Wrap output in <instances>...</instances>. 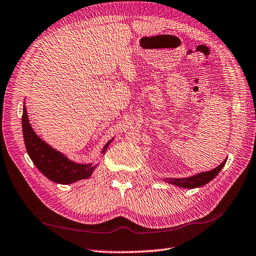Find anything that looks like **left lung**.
<instances>
[{
	"label": "left lung",
	"mask_w": 256,
	"mask_h": 256,
	"mask_svg": "<svg viewBox=\"0 0 256 256\" xmlns=\"http://www.w3.org/2000/svg\"><path fill=\"white\" fill-rule=\"evenodd\" d=\"M226 160H224L220 166H217L216 168H214V170H212L210 172H203L188 178H165L164 182L175 184L177 186H182V188H186V189L198 188V186L206 184L210 182V180H213L218 175V172L222 170V168L225 166Z\"/></svg>",
	"instance_id": "obj_1"
}]
</instances>
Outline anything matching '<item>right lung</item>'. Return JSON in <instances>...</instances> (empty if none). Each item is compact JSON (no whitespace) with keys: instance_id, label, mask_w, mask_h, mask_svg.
Segmentation results:
<instances>
[{"instance_id":"add662e5","label":"right lung","mask_w":256,"mask_h":256,"mask_svg":"<svg viewBox=\"0 0 256 256\" xmlns=\"http://www.w3.org/2000/svg\"><path fill=\"white\" fill-rule=\"evenodd\" d=\"M22 122L24 146H26L29 156L36 167L51 182L60 184H70L78 180L89 178L92 175L96 165L74 163L68 160L63 153L56 151L48 143L41 140L38 134H36L34 129L31 128L24 105ZM110 141L105 144L102 151L103 154L106 151Z\"/></svg>"}]
</instances>
